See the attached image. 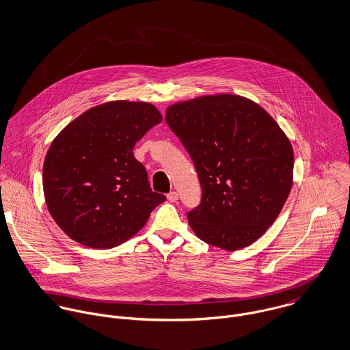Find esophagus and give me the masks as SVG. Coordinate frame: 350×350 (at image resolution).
Here are the masks:
<instances>
[{
    "mask_svg": "<svg viewBox=\"0 0 350 350\" xmlns=\"http://www.w3.org/2000/svg\"><path fill=\"white\" fill-rule=\"evenodd\" d=\"M178 198H179V196H178L176 191H171V193L167 194V200H170V202H176Z\"/></svg>",
    "mask_w": 350,
    "mask_h": 350,
    "instance_id": "obj_1",
    "label": "esophagus"
}]
</instances>
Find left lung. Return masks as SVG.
Instances as JSON below:
<instances>
[{
  "mask_svg": "<svg viewBox=\"0 0 350 350\" xmlns=\"http://www.w3.org/2000/svg\"><path fill=\"white\" fill-rule=\"evenodd\" d=\"M165 122L191 156L202 187L187 213L202 241L245 248L282 211L293 186L294 152L276 121L253 100L203 96L167 109Z\"/></svg>",
  "mask_w": 350,
  "mask_h": 350,
  "instance_id": "8db88e82",
  "label": "left lung"
}]
</instances>
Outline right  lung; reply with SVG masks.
Returning <instances> with one entry per match:
<instances>
[{"mask_svg":"<svg viewBox=\"0 0 350 350\" xmlns=\"http://www.w3.org/2000/svg\"><path fill=\"white\" fill-rule=\"evenodd\" d=\"M161 122L147 102L113 100L92 107L52 142L43 165L47 207L74 241L109 250L133 237L165 200L153 193L135 144Z\"/></svg>","mask_w":350,"mask_h":350,"instance_id":"1","label":"right lung"}]
</instances>
